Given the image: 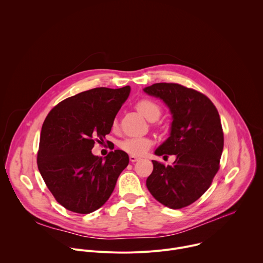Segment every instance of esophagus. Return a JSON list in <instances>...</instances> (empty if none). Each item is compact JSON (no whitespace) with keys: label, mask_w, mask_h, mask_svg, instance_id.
I'll list each match as a JSON object with an SVG mask.
<instances>
[{"label":"esophagus","mask_w":263,"mask_h":263,"mask_svg":"<svg viewBox=\"0 0 263 263\" xmlns=\"http://www.w3.org/2000/svg\"><path fill=\"white\" fill-rule=\"evenodd\" d=\"M130 161L131 162H136L137 160H139V157H137V156H134V155H130Z\"/></svg>","instance_id":"1"}]
</instances>
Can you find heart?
Returning a JSON list of instances; mask_svg holds the SVG:
<instances>
[{
	"instance_id": "heart-1",
	"label": "heart",
	"mask_w": 263,
	"mask_h": 263,
	"mask_svg": "<svg viewBox=\"0 0 263 263\" xmlns=\"http://www.w3.org/2000/svg\"><path fill=\"white\" fill-rule=\"evenodd\" d=\"M137 110L140 114L147 119L152 121L158 119L160 116V107L153 101L142 99L136 104ZM117 123H115V126ZM153 144V140L149 137H129L121 141L120 147L128 154L131 155H142Z\"/></svg>"
}]
</instances>
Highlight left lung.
I'll use <instances>...</instances> for the list:
<instances>
[{
  "instance_id": "obj_1",
  "label": "left lung",
  "mask_w": 263,
  "mask_h": 263,
  "mask_svg": "<svg viewBox=\"0 0 263 263\" xmlns=\"http://www.w3.org/2000/svg\"><path fill=\"white\" fill-rule=\"evenodd\" d=\"M143 91L162 100L173 116L170 136L155 155H176L173 165L152 160L146 187L164 206L186 207L209 189L219 168L223 148L219 115L205 95L180 84L156 83Z\"/></svg>"
}]
</instances>
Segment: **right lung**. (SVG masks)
Here are the masks:
<instances>
[{
  "label": "right lung",
  "instance_id": "1",
  "mask_svg": "<svg viewBox=\"0 0 263 263\" xmlns=\"http://www.w3.org/2000/svg\"><path fill=\"white\" fill-rule=\"evenodd\" d=\"M130 90L89 89L63 100L46 118L37 165L49 191L67 210L87 214L102 207L127 167L129 156L122 149L104 159L91 149L110 133Z\"/></svg>",
  "mask_w": 263,
  "mask_h": 263
}]
</instances>
